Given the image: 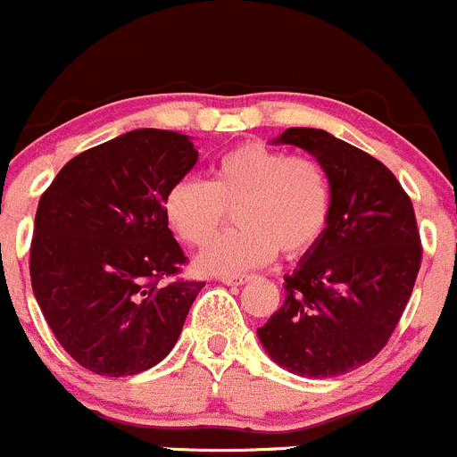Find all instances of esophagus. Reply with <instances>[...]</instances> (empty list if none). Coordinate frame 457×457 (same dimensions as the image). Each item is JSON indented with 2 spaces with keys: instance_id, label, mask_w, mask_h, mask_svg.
<instances>
[{
  "instance_id": "esophagus-1",
  "label": "esophagus",
  "mask_w": 457,
  "mask_h": 457,
  "mask_svg": "<svg viewBox=\"0 0 457 457\" xmlns=\"http://www.w3.org/2000/svg\"><path fill=\"white\" fill-rule=\"evenodd\" d=\"M247 280H252V276H223V278H220V283L229 285V287H238V285L247 283Z\"/></svg>"
}]
</instances>
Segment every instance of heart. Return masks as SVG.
Returning <instances> with one entry per match:
<instances>
[{"instance_id":"obj_1","label":"heart","mask_w":457,"mask_h":457,"mask_svg":"<svg viewBox=\"0 0 457 457\" xmlns=\"http://www.w3.org/2000/svg\"><path fill=\"white\" fill-rule=\"evenodd\" d=\"M331 183L312 156L247 141L225 152L210 181L186 177L174 183L163 210L174 232L192 247H205L229 212L238 225L199 256L207 274H234L265 265L276 254L298 258L312 250L331 219Z\"/></svg>"}]
</instances>
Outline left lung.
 Masks as SVG:
<instances>
[{
	"instance_id": "8db88e82",
	"label": "left lung",
	"mask_w": 457,
	"mask_h": 457,
	"mask_svg": "<svg viewBox=\"0 0 457 457\" xmlns=\"http://www.w3.org/2000/svg\"><path fill=\"white\" fill-rule=\"evenodd\" d=\"M276 143L312 152L331 183L320 241L285 276V303L258 338L287 371L334 378L382 352L411 298L422 261L416 212L389 168L316 128H287Z\"/></svg>"
}]
</instances>
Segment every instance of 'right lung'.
<instances>
[{
	"instance_id": "obj_1",
	"label": "right lung",
	"mask_w": 457,
	"mask_h": 457,
	"mask_svg": "<svg viewBox=\"0 0 457 457\" xmlns=\"http://www.w3.org/2000/svg\"><path fill=\"white\" fill-rule=\"evenodd\" d=\"M196 159L190 137L143 128L77 154L41 195L32 292L54 338L87 371L135 376L177 345L205 283H163L187 262L163 199Z\"/></svg>"
}]
</instances>
